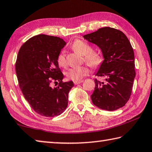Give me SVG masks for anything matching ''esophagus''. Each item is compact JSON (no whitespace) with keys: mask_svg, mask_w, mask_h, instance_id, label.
I'll use <instances>...</instances> for the list:
<instances>
[{"mask_svg":"<svg viewBox=\"0 0 152 152\" xmlns=\"http://www.w3.org/2000/svg\"><path fill=\"white\" fill-rule=\"evenodd\" d=\"M83 82V80H77V81H74V83L75 85H77V84H79L82 83V82Z\"/></svg>","mask_w":152,"mask_h":152,"instance_id":"esophagus-1","label":"esophagus"}]
</instances>
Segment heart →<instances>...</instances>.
Returning a JSON list of instances; mask_svg holds the SVG:
<instances>
[{"mask_svg": "<svg viewBox=\"0 0 152 152\" xmlns=\"http://www.w3.org/2000/svg\"><path fill=\"white\" fill-rule=\"evenodd\" d=\"M72 48L75 52L84 56L85 61L91 66L98 67L103 62L102 56L98 52L92 51V46L84 41L76 40L72 45ZM57 61L61 66H65L66 64L65 55L63 52H61L58 55ZM89 72V68L86 66H79L69 68L66 72V75L68 78L77 81L81 80L84 76L88 74Z\"/></svg>", "mask_w": 152, "mask_h": 152, "instance_id": "b5f03b06", "label": "heart"}]
</instances>
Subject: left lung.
<instances>
[{
	"mask_svg": "<svg viewBox=\"0 0 152 152\" xmlns=\"http://www.w3.org/2000/svg\"><path fill=\"white\" fill-rule=\"evenodd\" d=\"M83 37L97 46L104 58L95 75L104 76L106 82L94 80L95 89L91 95L93 104L107 111L125 106L136 76L134 53L128 38L122 31L110 27L99 28Z\"/></svg>",
	"mask_w": 152,
	"mask_h": 152,
	"instance_id": "obj_1",
	"label": "left lung"
}]
</instances>
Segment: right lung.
Returning <instances> with one entry per match:
<instances>
[{
	"label": "right lung",
	"mask_w": 152,
	"mask_h": 152,
	"mask_svg": "<svg viewBox=\"0 0 152 152\" xmlns=\"http://www.w3.org/2000/svg\"><path fill=\"white\" fill-rule=\"evenodd\" d=\"M62 38L45 34L30 38L19 50L15 65L19 86L34 111L54 117L64 112L72 81L62 82L63 74L57 58L66 45ZM59 82L52 88L51 82Z\"/></svg>",
	"instance_id": "obj_1"
}]
</instances>
